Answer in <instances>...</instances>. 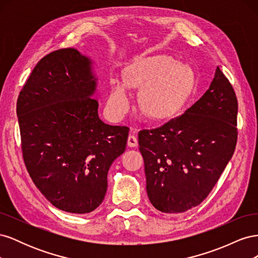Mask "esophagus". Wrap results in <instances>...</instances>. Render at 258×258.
<instances>
[{"label": "esophagus", "mask_w": 258, "mask_h": 258, "mask_svg": "<svg viewBox=\"0 0 258 258\" xmlns=\"http://www.w3.org/2000/svg\"><path fill=\"white\" fill-rule=\"evenodd\" d=\"M132 135L128 137V146L129 147H137L138 146V139L136 137V130H131Z\"/></svg>", "instance_id": "obj_1"}]
</instances>
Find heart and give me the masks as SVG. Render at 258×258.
I'll return each instance as SVG.
<instances>
[{
	"label": "heart",
	"mask_w": 258,
	"mask_h": 258,
	"mask_svg": "<svg viewBox=\"0 0 258 258\" xmlns=\"http://www.w3.org/2000/svg\"><path fill=\"white\" fill-rule=\"evenodd\" d=\"M188 70L168 56L138 59L123 71L122 83L110 80L106 110L115 119H121L130 110L132 100L128 89L142 88L141 104L147 116L162 119L182 104L188 86Z\"/></svg>",
	"instance_id": "1"
}]
</instances>
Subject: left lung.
Listing matches in <instances>:
<instances>
[{"label": "left lung", "instance_id": "left-lung-1", "mask_svg": "<svg viewBox=\"0 0 258 258\" xmlns=\"http://www.w3.org/2000/svg\"><path fill=\"white\" fill-rule=\"evenodd\" d=\"M236 93L220 68L209 89L181 116L139 132L146 191L163 213H182L204 201L237 144Z\"/></svg>", "mask_w": 258, "mask_h": 258}]
</instances>
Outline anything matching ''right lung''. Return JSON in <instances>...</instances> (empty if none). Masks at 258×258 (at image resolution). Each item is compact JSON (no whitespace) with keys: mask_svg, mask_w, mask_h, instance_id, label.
Returning a JSON list of instances; mask_svg holds the SVG:
<instances>
[{"mask_svg":"<svg viewBox=\"0 0 258 258\" xmlns=\"http://www.w3.org/2000/svg\"><path fill=\"white\" fill-rule=\"evenodd\" d=\"M92 64L75 48L50 52L17 101L28 172L45 198L69 213H89L102 204L108 169L127 145L128 127L99 118Z\"/></svg>","mask_w":258,"mask_h":258,"instance_id":"right-lung-1","label":"right lung"}]
</instances>
